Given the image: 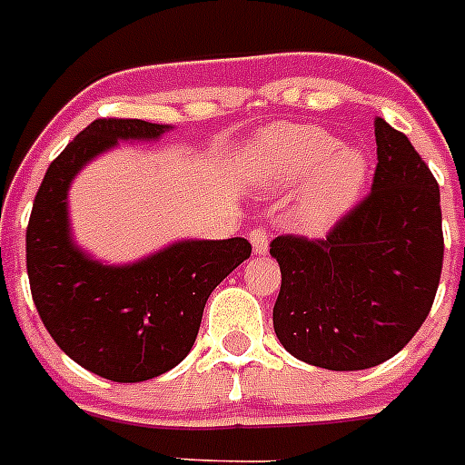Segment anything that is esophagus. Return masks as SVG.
I'll use <instances>...</instances> for the list:
<instances>
[{"instance_id": "esophagus-1", "label": "esophagus", "mask_w": 465, "mask_h": 465, "mask_svg": "<svg viewBox=\"0 0 465 465\" xmlns=\"http://www.w3.org/2000/svg\"><path fill=\"white\" fill-rule=\"evenodd\" d=\"M249 242H252V246H253V253L262 256V253L268 252L270 232L265 228H262V225H258V228L249 230Z\"/></svg>"}]
</instances>
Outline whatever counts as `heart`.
I'll use <instances>...</instances> for the list:
<instances>
[{"label": "heart", "mask_w": 465, "mask_h": 465, "mask_svg": "<svg viewBox=\"0 0 465 465\" xmlns=\"http://www.w3.org/2000/svg\"><path fill=\"white\" fill-rule=\"evenodd\" d=\"M256 170L261 183L272 188H293L310 179L300 216L322 228L359 200L371 163L363 149L342 146L326 127L274 125L258 139Z\"/></svg>", "instance_id": "b5f03b06"}]
</instances>
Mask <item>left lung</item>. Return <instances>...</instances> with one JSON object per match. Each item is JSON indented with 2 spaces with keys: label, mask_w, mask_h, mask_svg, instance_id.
<instances>
[{
  "label": "left lung",
  "mask_w": 465,
  "mask_h": 465,
  "mask_svg": "<svg viewBox=\"0 0 465 465\" xmlns=\"http://www.w3.org/2000/svg\"><path fill=\"white\" fill-rule=\"evenodd\" d=\"M371 193L326 237L279 235L274 332L295 359L365 371L396 356L426 322L440 283V188L410 139L375 118Z\"/></svg>",
  "instance_id": "1"
}]
</instances>
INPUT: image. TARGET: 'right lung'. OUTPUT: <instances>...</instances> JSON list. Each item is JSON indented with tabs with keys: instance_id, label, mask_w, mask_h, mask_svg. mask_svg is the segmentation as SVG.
Instances as JSON below:
<instances>
[{
	"instance_id": "add662e5",
	"label": "right lung",
	"mask_w": 465,
	"mask_h": 465,
	"mask_svg": "<svg viewBox=\"0 0 465 465\" xmlns=\"http://www.w3.org/2000/svg\"><path fill=\"white\" fill-rule=\"evenodd\" d=\"M170 125L97 118L46 170L27 223V277L41 322L72 361L111 381H143L182 363L212 291L252 256L244 237L176 242L133 265H102L74 246L67 191L118 139H158Z\"/></svg>"
}]
</instances>
